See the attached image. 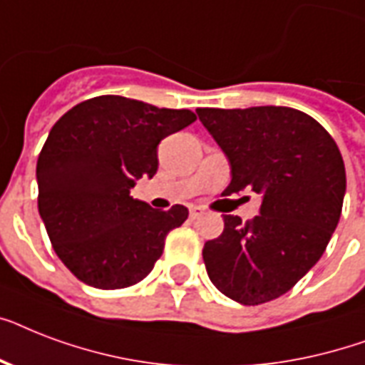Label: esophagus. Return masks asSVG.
<instances>
[{
  "label": "esophagus",
  "mask_w": 365,
  "mask_h": 365,
  "mask_svg": "<svg viewBox=\"0 0 365 365\" xmlns=\"http://www.w3.org/2000/svg\"><path fill=\"white\" fill-rule=\"evenodd\" d=\"M202 216H205V208H200V206H191L189 208V217L191 220H199Z\"/></svg>",
  "instance_id": "esophagus-1"
}]
</instances>
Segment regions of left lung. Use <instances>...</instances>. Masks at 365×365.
Here are the masks:
<instances>
[{
    "label": "left lung",
    "mask_w": 365,
    "mask_h": 365,
    "mask_svg": "<svg viewBox=\"0 0 365 365\" xmlns=\"http://www.w3.org/2000/svg\"><path fill=\"white\" fill-rule=\"evenodd\" d=\"M197 113L231 165L223 195H261L254 220L223 216V233L202 248L206 272L237 303L277 299L317 265L339 223L346 189L339 148L320 123L294 108Z\"/></svg>",
    "instance_id": "obj_1"
}]
</instances>
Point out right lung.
<instances>
[{
    "instance_id": "add662e5",
    "label": "right lung",
    "mask_w": 365,
    "mask_h": 365,
    "mask_svg": "<svg viewBox=\"0 0 365 365\" xmlns=\"http://www.w3.org/2000/svg\"><path fill=\"white\" fill-rule=\"evenodd\" d=\"M197 119L125 96L73 106L48 132L37 159V208L62 263L100 289L148 277L166 235L187 220L185 206L155 210L130 189L159 166L160 140Z\"/></svg>"
}]
</instances>
